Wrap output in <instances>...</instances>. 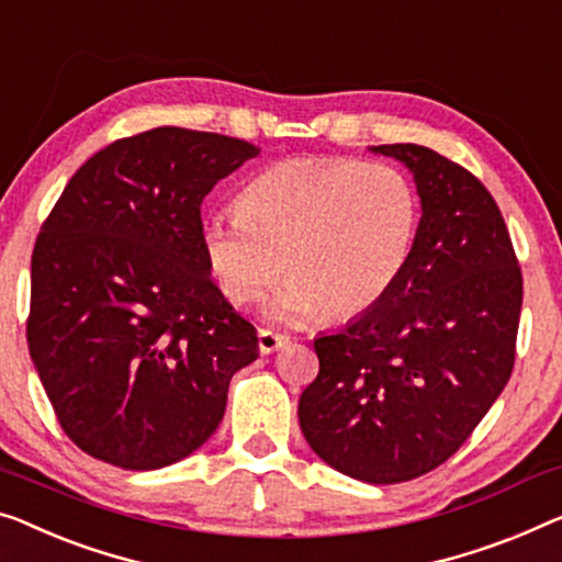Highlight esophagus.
I'll use <instances>...</instances> for the list:
<instances>
[{"label":"esophagus","instance_id":"1","mask_svg":"<svg viewBox=\"0 0 562 562\" xmlns=\"http://www.w3.org/2000/svg\"><path fill=\"white\" fill-rule=\"evenodd\" d=\"M257 342H259V353L270 356V353H274V350L288 346L290 338H288V335H280V333H272V330H259Z\"/></svg>","mask_w":562,"mask_h":562}]
</instances>
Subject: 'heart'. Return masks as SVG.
Wrapping results in <instances>:
<instances>
[{
    "instance_id": "b5f03b06",
    "label": "heart",
    "mask_w": 562,
    "mask_h": 562,
    "mask_svg": "<svg viewBox=\"0 0 562 562\" xmlns=\"http://www.w3.org/2000/svg\"><path fill=\"white\" fill-rule=\"evenodd\" d=\"M239 214L201 224L212 278L234 305L274 297L280 321H330L371 313L412 262L422 204L408 176L356 158H288L257 173L239 194Z\"/></svg>"
}]
</instances>
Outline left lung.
Listing matches in <instances>:
<instances>
[{"label":"left lung","mask_w":562,"mask_h":562,"mask_svg":"<svg viewBox=\"0 0 562 562\" xmlns=\"http://www.w3.org/2000/svg\"><path fill=\"white\" fill-rule=\"evenodd\" d=\"M368 150L412 171L422 201L416 247L381 305L317 335L321 373L297 416L325 464L396 484L447 462L507 386L522 272L480 179L426 146Z\"/></svg>","instance_id":"1"}]
</instances>
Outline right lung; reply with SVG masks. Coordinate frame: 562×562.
Here are the masks:
<instances>
[{"mask_svg": "<svg viewBox=\"0 0 562 562\" xmlns=\"http://www.w3.org/2000/svg\"><path fill=\"white\" fill-rule=\"evenodd\" d=\"M259 148L161 128L88 158L32 252L27 342L60 426L100 462L148 472L222 424L257 330L209 278L204 196Z\"/></svg>", "mask_w": 562, "mask_h": 562, "instance_id": "add662e5", "label": "right lung"}]
</instances>
